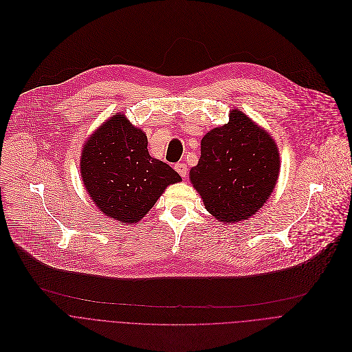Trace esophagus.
I'll use <instances>...</instances> for the list:
<instances>
[{
	"mask_svg": "<svg viewBox=\"0 0 352 352\" xmlns=\"http://www.w3.org/2000/svg\"><path fill=\"white\" fill-rule=\"evenodd\" d=\"M175 169H176V172H177L183 179L187 176V170H188V168H187V165H186V164H180V162H179V164H176V165H175Z\"/></svg>",
	"mask_w": 352,
	"mask_h": 352,
	"instance_id": "34e87169",
	"label": "esophagus"
}]
</instances>
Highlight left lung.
Here are the masks:
<instances>
[{"mask_svg":"<svg viewBox=\"0 0 352 352\" xmlns=\"http://www.w3.org/2000/svg\"><path fill=\"white\" fill-rule=\"evenodd\" d=\"M280 170L272 135L239 109L229 122L201 140L198 165L190 180L209 214L236 223L252 217L274 190Z\"/></svg>","mask_w":352,"mask_h":352,"instance_id":"8db88e82","label":"left lung"}]
</instances>
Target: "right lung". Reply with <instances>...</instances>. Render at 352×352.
I'll list each match as a JSON object with an SVG mask.
<instances>
[{"label": "right lung", "mask_w": 352, "mask_h": 352, "mask_svg": "<svg viewBox=\"0 0 352 352\" xmlns=\"http://www.w3.org/2000/svg\"><path fill=\"white\" fill-rule=\"evenodd\" d=\"M142 129L118 113L86 142L80 173L93 202L122 223L142 221L169 184L182 180L168 164L148 154Z\"/></svg>", "instance_id": "add662e5"}]
</instances>
